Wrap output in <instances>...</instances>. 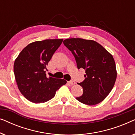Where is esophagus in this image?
<instances>
[{
    "label": "esophagus",
    "instance_id": "1",
    "mask_svg": "<svg viewBox=\"0 0 135 135\" xmlns=\"http://www.w3.org/2000/svg\"><path fill=\"white\" fill-rule=\"evenodd\" d=\"M68 83H69V84L71 85H74L75 84V82H74V81H73V80L69 81V82H68Z\"/></svg>",
    "mask_w": 135,
    "mask_h": 135
}]
</instances>
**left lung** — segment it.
Here are the masks:
<instances>
[{
	"instance_id": "left-lung-1",
	"label": "left lung",
	"mask_w": 135,
	"mask_h": 135,
	"mask_svg": "<svg viewBox=\"0 0 135 135\" xmlns=\"http://www.w3.org/2000/svg\"><path fill=\"white\" fill-rule=\"evenodd\" d=\"M64 45L74 56L78 69H85V80L79 85L84 90L76 99L86 105H95L106 98L117 78L113 56L103 46L91 40L68 38Z\"/></svg>"
}]
</instances>
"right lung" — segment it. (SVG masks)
Wrapping results in <instances>:
<instances>
[{
  "instance_id": "1",
  "label": "right lung",
  "mask_w": 135,
  "mask_h": 135,
  "mask_svg": "<svg viewBox=\"0 0 135 135\" xmlns=\"http://www.w3.org/2000/svg\"><path fill=\"white\" fill-rule=\"evenodd\" d=\"M63 39H47L27 45L15 61V77L20 92L27 100L45 103L52 99L64 79L47 77V66Z\"/></svg>"
}]
</instances>
